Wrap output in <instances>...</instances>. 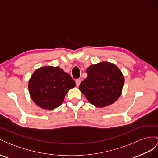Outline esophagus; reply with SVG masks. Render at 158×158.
<instances>
[{
	"label": "esophagus",
	"mask_w": 158,
	"mask_h": 158,
	"mask_svg": "<svg viewBox=\"0 0 158 158\" xmlns=\"http://www.w3.org/2000/svg\"><path fill=\"white\" fill-rule=\"evenodd\" d=\"M81 80L79 79L75 80V83H76L77 86V87L79 86V85H80V83H81Z\"/></svg>",
	"instance_id": "1"
}]
</instances>
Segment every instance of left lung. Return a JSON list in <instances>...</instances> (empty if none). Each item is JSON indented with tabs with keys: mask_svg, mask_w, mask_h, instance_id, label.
I'll use <instances>...</instances> for the list:
<instances>
[{
	"mask_svg": "<svg viewBox=\"0 0 158 158\" xmlns=\"http://www.w3.org/2000/svg\"><path fill=\"white\" fill-rule=\"evenodd\" d=\"M87 77L79 85V90L91 104L97 107L112 105L122 92L124 78L114 64L102 62L87 69Z\"/></svg>",
	"mask_w": 158,
	"mask_h": 158,
	"instance_id": "1",
	"label": "left lung"
}]
</instances>
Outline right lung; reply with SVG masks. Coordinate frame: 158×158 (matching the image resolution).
<instances>
[{
	"label": "right lung",
	"instance_id": "obj_1",
	"mask_svg": "<svg viewBox=\"0 0 158 158\" xmlns=\"http://www.w3.org/2000/svg\"><path fill=\"white\" fill-rule=\"evenodd\" d=\"M75 86V81L60 67L47 66L34 71L28 83L30 97L42 109L60 106L67 91Z\"/></svg>",
	"mask_w": 158,
	"mask_h": 158
}]
</instances>
